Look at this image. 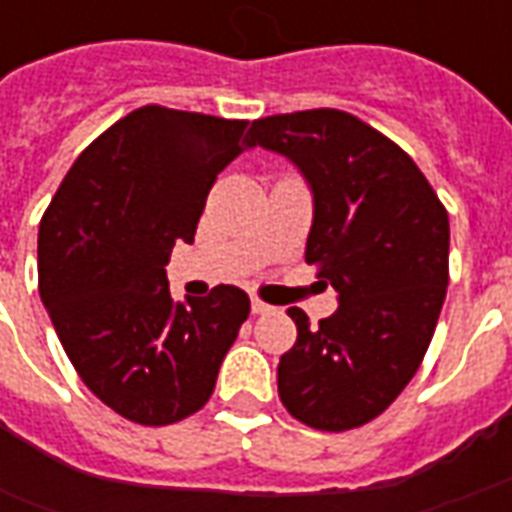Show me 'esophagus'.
<instances>
[{"label": "esophagus", "mask_w": 512, "mask_h": 512, "mask_svg": "<svg viewBox=\"0 0 512 512\" xmlns=\"http://www.w3.org/2000/svg\"><path fill=\"white\" fill-rule=\"evenodd\" d=\"M271 310H274V307H271V304H266V301L252 299V315H268Z\"/></svg>", "instance_id": "1"}]
</instances>
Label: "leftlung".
Instances as JSON below:
<instances>
[{"label": "left lung", "mask_w": 512, "mask_h": 512, "mask_svg": "<svg viewBox=\"0 0 512 512\" xmlns=\"http://www.w3.org/2000/svg\"><path fill=\"white\" fill-rule=\"evenodd\" d=\"M260 145L296 164L312 191L307 263L340 307L310 326L277 367L279 397L318 430L376 419L417 373L447 296L450 219L425 175L376 128L340 109L252 123Z\"/></svg>", "instance_id": "1"}]
</instances>
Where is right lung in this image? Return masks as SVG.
Masks as SVG:
<instances>
[{"mask_svg": "<svg viewBox=\"0 0 512 512\" xmlns=\"http://www.w3.org/2000/svg\"><path fill=\"white\" fill-rule=\"evenodd\" d=\"M246 120L142 106L76 158L40 219L38 279L65 354L120 417L172 425L211 397L249 296H169L175 241H194L213 180L244 153Z\"/></svg>", "mask_w": 512, "mask_h": 512, "instance_id": "right-lung-1", "label": "right lung"}]
</instances>
